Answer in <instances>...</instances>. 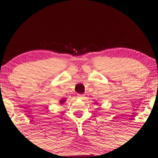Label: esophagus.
<instances>
[{"instance_id":"34e87169","label":"esophagus","mask_w":158,"mask_h":158,"mask_svg":"<svg viewBox=\"0 0 158 158\" xmlns=\"http://www.w3.org/2000/svg\"><path fill=\"white\" fill-rule=\"evenodd\" d=\"M77 98H79L80 99H84V94H77Z\"/></svg>"}]
</instances>
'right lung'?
<instances>
[{
  "label": "right lung",
  "mask_w": 158,
  "mask_h": 158,
  "mask_svg": "<svg viewBox=\"0 0 158 158\" xmlns=\"http://www.w3.org/2000/svg\"><path fill=\"white\" fill-rule=\"evenodd\" d=\"M65 101H66L65 98H62V100H60V104H63L64 102H65Z\"/></svg>",
  "instance_id": "right-lung-1"
}]
</instances>
